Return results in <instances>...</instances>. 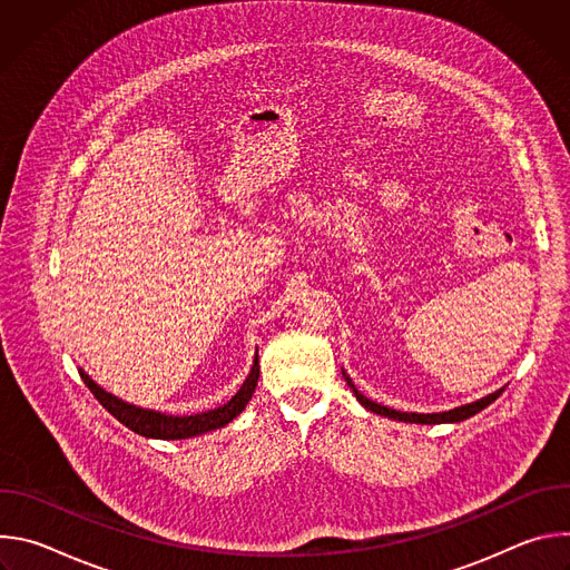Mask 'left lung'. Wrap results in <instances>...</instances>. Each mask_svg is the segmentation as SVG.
Here are the masks:
<instances>
[{
  "instance_id": "1",
  "label": "left lung",
  "mask_w": 570,
  "mask_h": 570,
  "mask_svg": "<svg viewBox=\"0 0 570 570\" xmlns=\"http://www.w3.org/2000/svg\"><path fill=\"white\" fill-rule=\"evenodd\" d=\"M343 376H345L347 385L352 387V392L356 394L358 403L365 405L367 411H372V413H376V415H381V417H387V420L411 422V424H455V422H464V420L473 417L475 413H480L482 409H487V405H490L492 401H497V399L501 396V392L505 390V387H501V390H497V392H492V394H487V396H482V399H478V401L458 405V409H451V411H444V413H429V415H424V413H401V411H392V409H387V405H381V403L367 399L365 394H361V392L356 390V385L352 383V379L345 374V370H343Z\"/></svg>"
}]
</instances>
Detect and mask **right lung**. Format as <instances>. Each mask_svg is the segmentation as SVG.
<instances>
[{"label":"right lung","mask_w":570,"mask_h":570,"mask_svg":"<svg viewBox=\"0 0 570 570\" xmlns=\"http://www.w3.org/2000/svg\"><path fill=\"white\" fill-rule=\"evenodd\" d=\"M78 374L86 381L90 392L101 401L104 409L137 435H144L150 440H187V438H196V435L223 429L225 424H229L234 417H238L243 411H246V405L253 399L259 381V356L255 354L250 374L227 403L196 415H169V413L141 409V405L128 403L115 396L112 392L104 390L99 383L90 379V374H86V370H78Z\"/></svg>","instance_id":"add662e5"}]
</instances>
